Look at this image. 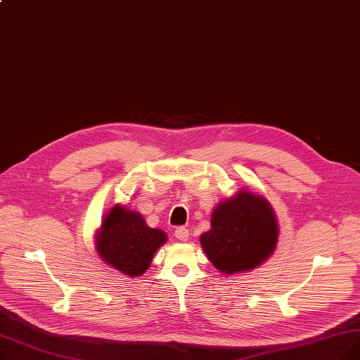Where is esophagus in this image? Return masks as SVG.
I'll list each match as a JSON object with an SVG mask.
<instances>
[{
  "instance_id": "esophagus-1",
  "label": "esophagus",
  "mask_w": 360,
  "mask_h": 360,
  "mask_svg": "<svg viewBox=\"0 0 360 360\" xmlns=\"http://www.w3.org/2000/svg\"><path fill=\"white\" fill-rule=\"evenodd\" d=\"M175 238L181 242H186L188 238H190V233H188L186 228H182V226H181V228L175 229Z\"/></svg>"
}]
</instances>
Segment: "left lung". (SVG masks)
Returning a JSON list of instances; mask_svg holds the SVG:
<instances>
[{
	"label": "left lung",
	"mask_w": 360,
	"mask_h": 360,
	"mask_svg": "<svg viewBox=\"0 0 360 360\" xmlns=\"http://www.w3.org/2000/svg\"><path fill=\"white\" fill-rule=\"evenodd\" d=\"M277 220L269 201L247 190L221 201L213 212L212 229L201 235L202 250L224 274L250 271L276 250Z\"/></svg>",
	"instance_id": "left-lung-1"
}]
</instances>
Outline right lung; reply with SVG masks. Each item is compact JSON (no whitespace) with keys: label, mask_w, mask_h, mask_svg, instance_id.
<instances>
[{"label":"right lung","mask_w":360,"mask_h":360,"mask_svg":"<svg viewBox=\"0 0 360 360\" xmlns=\"http://www.w3.org/2000/svg\"><path fill=\"white\" fill-rule=\"evenodd\" d=\"M165 242L166 233L162 229L150 228L140 213L120 204L108 213L96 233L101 258L129 277L144 274Z\"/></svg>","instance_id":"1"}]
</instances>
